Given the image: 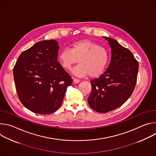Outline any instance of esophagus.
<instances>
[{
    "mask_svg": "<svg viewBox=\"0 0 156 156\" xmlns=\"http://www.w3.org/2000/svg\"><path fill=\"white\" fill-rule=\"evenodd\" d=\"M73 83H74L75 84H76V83H80V80H78V79H76V78H73Z\"/></svg>",
    "mask_w": 156,
    "mask_h": 156,
    "instance_id": "esophagus-1",
    "label": "esophagus"
}]
</instances>
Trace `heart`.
I'll use <instances>...</instances> for the list:
<instances>
[{"label":"heart","mask_w":156,"mask_h":156,"mask_svg":"<svg viewBox=\"0 0 156 156\" xmlns=\"http://www.w3.org/2000/svg\"><path fill=\"white\" fill-rule=\"evenodd\" d=\"M58 59L62 67L68 70H71L78 60L80 64L73 70L75 75L97 77L105 70L108 55L104 48L90 40L83 39L73 43L70 50L63 49L59 53Z\"/></svg>","instance_id":"1"}]
</instances>
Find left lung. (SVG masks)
Segmentation results:
<instances>
[{"label":"left lung","mask_w":156,"mask_h":156,"mask_svg":"<svg viewBox=\"0 0 156 156\" xmlns=\"http://www.w3.org/2000/svg\"><path fill=\"white\" fill-rule=\"evenodd\" d=\"M111 49L106 71L91 81L92 90L87 99L90 106L100 113L113 110L124 104L134 90L139 64L134 55L118 41L103 36Z\"/></svg>","instance_id":"8db88e82"}]
</instances>
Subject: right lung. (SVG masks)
I'll list each match as a JSON object with an SVG mask.
<instances>
[{
	"label": "right lung",
	"mask_w": 156,
	"mask_h": 156,
	"mask_svg": "<svg viewBox=\"0 0 156 156\" xmlns=\"http://www.w3.org/2000/svg\"><path fill=\"white\" fill-rule=\"evenodd\" d=\"M58 43L39 41L22 52L13 68L18 98L33 112L49 114L62 105L72 79L57 61Z\"/></svg>",
	"instance_id": "right-lung-1"
}]
</instances>
